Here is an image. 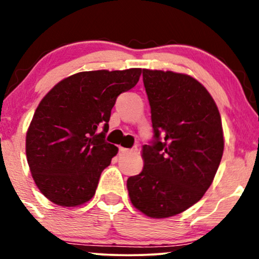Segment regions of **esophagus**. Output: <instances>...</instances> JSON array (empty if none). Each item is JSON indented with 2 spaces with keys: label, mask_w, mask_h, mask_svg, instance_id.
<instances>
[{
  "label": "esophagus",
  "mask_w": 259,
  "mask_h": 259,
  "mask_svg": "<svg viewBox=\"0 0 259 259\" xmlns=\"http://www.w3.org/2000/svg\"><path fill=\"white\" fill-rule=\"evenodd\" d=\"M119 151L123 153H127V152H133V151H136V148H125V147H119Z\"/></svg>",
  "instance_id": "esophagus-1"
}]
</instances>
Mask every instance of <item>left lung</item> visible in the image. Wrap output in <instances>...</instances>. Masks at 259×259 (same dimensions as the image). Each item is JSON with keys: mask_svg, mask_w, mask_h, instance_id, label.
<instances>
[{"mask_svg": "<svg viewBox=\"0 0 259 259\" xmlns=\"http://www.w3.org/2000/svg\"><path fill=\"white\" fill-rule=\"evenodd\" d=\"M154 132L142 146L144 168L126 181L133 206L150 218L183 213L203 197L224 151L222 118L198 80L170 70H142Z\"/></svg>", "mask_w": 259, "mask_h": 259, "instance_id": "1", "label": "left lung"}]
</instances>
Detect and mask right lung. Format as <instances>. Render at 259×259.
I'll list each match as a JSON object with an SVG mask.
<instances>
[{
	"instance_id": "1",
	"label": "right lung",
	"mask_w": 259,
	"mask_h": 259,
	"mask_svg": "<svg viewBox=\"0 0 259 259\" xmlns=\"http://www.w3.org/2000/svg\"><path fill=\"white\" fill-rule=\"evenodd\" d=\"M141 73V68L80 72L45 95L25 139L31 177L45 197L61 207H78L94 197L101 173L118 153L105 140L111 111Z\"/></svg>"
}]
</instances>
